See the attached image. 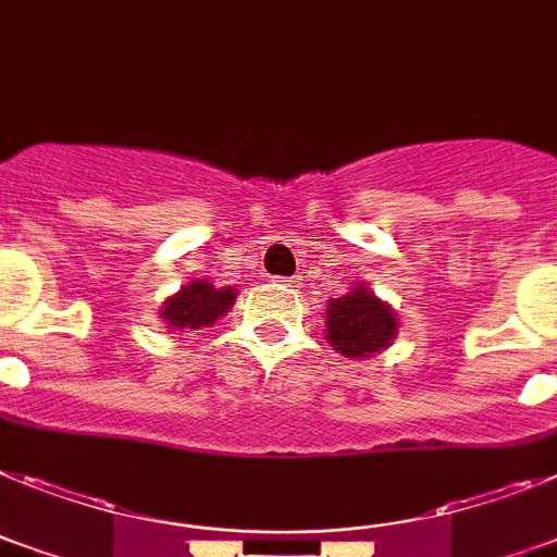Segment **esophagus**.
I'll return each instance as SVG.
<instances>
[{"mask_svg":"<svg viewBox=\"0 0 557 557\" xmlns=\"http://www.w3.org/2000/svg\"><path fill=\"white\" fill-rule=\"evenodd\" d=\"M277 283H283V285H297L299 277H280Z\"/></svg>","mask_w":557,"mask_h":557,"instance_id":"obj_1","label":"esophagus"}]
</instances>
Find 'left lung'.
<instances>
[{
	"label": "left lung",
	"mask_w": 557,
	"mask_h": 557,
	"mask_svg": "<svg viewBox=\"0 0 557 557\" xmlns=\"http://www.w3.org/2000/svg\"><path fill=\"white\" fill-rule=\"evenodd\" d=\"M325 338L333 350L347 359H364L386 350L398 336V317L381 302L367 285H356L345 297H336L325 308Z\"/></svg>",
	"instance_id": "1"
}]
</instances>
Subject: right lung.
<instances>
[{
  "label": "right lung",
  "instance_id": "1",
  "mask_svg": "<svg viewBox=\"0 0 557 557\" xmlns=\"http://www.w3.org/2000/svg\"><path fill=\"white\" fill-rule=\"evenodd\" d=\"M235 297L238 292L232 285L215 288L207 280H190L173 297L164 299L159 317L171 331H201V327H210L219 317H224L235 306Z\"/></svg>",
  "mask_w": 557,
  "mask_h": 557
}]
</instances>
